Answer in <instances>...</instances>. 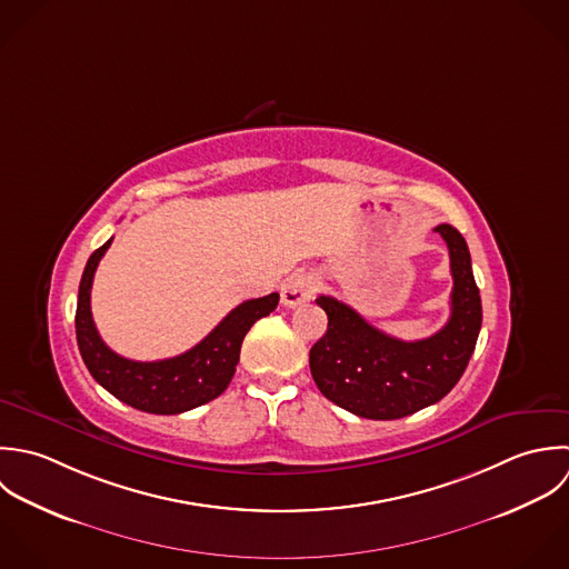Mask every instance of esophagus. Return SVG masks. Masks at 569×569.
Here are the masks:
<instances>
[{"mask_svg":"<svg viewBox=\"0 0 569 569\" xmlns=\"http://www.w3.org/2000/svg\"><path fill=\"white\" fill-rule=\"evenodd\" d=\"M316 289H318V280L311 273H305V271L302 273H293V276H289L282 282V291H280L282 305L293 309V307L311 300Z\"/></svg>","mask_w":569,"mask_h":569,"instance_id":"obj_1","label":"esophagus"}]
</instances>
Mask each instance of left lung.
<instances>
[{"instance_id":"8db88e82","label":"left lung","mask_w":569,"mask_h":569,"mask_svg":"<svg viewBox=\"0 0 569 569\" xmlns=\"http://www.w3.org/2000/svg\"><path fill=\"white\" fill-rule=\"evenodd\" d=\"M450 253V318L426 340L403 342L371 327L356 309L320 296L327 333L309 353L320 392L367 419H399L446 397L463 376L481 331V296L470 251L452 224H437Z\"/></svg>"}]
</instances>
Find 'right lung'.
Listing matches in <instances>:
<instances>
[{"label":"right lung","mask_w":569,"mask_h":569,"mask_svg":"<svg viewBox=\"0 0 569 569\" xmlns=\"http://www.w3.org/2000/svg\"><path fill=\"white\" fill-rule=\"evenodd\" d=\"M110 244L112 238L88 258L79 284L74 329L90 376L123 403L152 415H179L216 399L236 373L247 331L278 307L280 296L269 293L238 305L204 340L177 358L134 362L117 356L101 340L90 311L94 271Z\"/></svg>","instance_id":"1"}]
</instances>
